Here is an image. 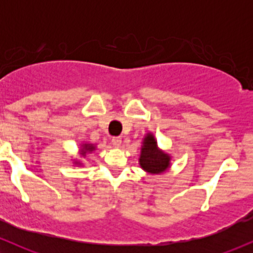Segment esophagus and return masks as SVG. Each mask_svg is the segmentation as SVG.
<instances>
[{"mask_svg": "<svg viewBox=\"0 0 253 253\" xmlns=\"http://www.w3.org/2000/svg\"><path fill=\"white\" fill-rule=\"evenodd\" d=\"M121 138L120 136H114V138L112 139V144L114 145L115 147H120V145H121Z\"/></svg>", "mask_w": 253, "mask_h": 253, "instance_id": "34e87169", "label": "esophagus"}]
</instances>
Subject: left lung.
Listing matches in <instances>:
<instances>
[{"mask_svg":"<svg viewBox=\"0 0 253 253\" xmlns=\"http://www.w3.org/2000/svg\"><path fill=\"white\" fill-rule=\"evenodd\" d=\"M171 157L157 146V140L152 133L145 135L141 146L139 164L141 169L152 175L163 173L170 168Z\"/></svg>","mask_w":253,"mask_h":253,"instance_id":"obj_1","label":"left lung"}]
</instances>
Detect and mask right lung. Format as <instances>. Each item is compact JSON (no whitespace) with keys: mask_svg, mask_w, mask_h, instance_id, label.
<instances>
[{"mask_svg":"<svg viewBox=\"0 0 253 253\" xmlns=\"http://www.w3.org/2000/svg\"><path fill=\"white\" fill-rule=\"evenodd\" d=\"M95 150V146L92 144H83L81 149V155L85 156L88 152H92ZM76 164H80V162H76Z\"/></svg>","mask_w":253,"mask_h":253,"instance_id":"add662e5","label":"right lung"}]
</instances>
